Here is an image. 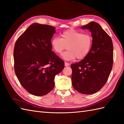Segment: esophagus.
Segmentation results:
<instances>
[{
	"label": "esophagus",
	"instance_id": "34e87169",
	"mask_svg": "<svg viewBox=\"0 0 124 124\" xmlns=\"http://www.w3.org/2000/svg\"><path fill=\"white\" fill-rule=\"evenodd\" d=\"M64 65H65V67H68V66H69V65H70V64L69 63H67V62H65Z\"/></svg>",
	"mask_w": 124,
	"mask_h": 124
}]
</instances>
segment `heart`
Segmentation results:
<instances>
[{
  "instance_id": "1",
  "label": "heart",
  "mask_w": 124,
  "mask_h": 124,
  "mask_svg": "<svg viewBox=\"0 0 124 124\" xmlns=\"http://www.w3.org/2000/svg\"><path fill=\"white\" fill-rule=\"evenodd\" d=\"M62 38L55 37L51 40L53 49L56 54H61L68 49L62 55L63 59L71 61L77 58L82 60L87 56L92 48L93 37L89 33H83L73 29L64 31Z\"/></svg>"
}]
</instances>
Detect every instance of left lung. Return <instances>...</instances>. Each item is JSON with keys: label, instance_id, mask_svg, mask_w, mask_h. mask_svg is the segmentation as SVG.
<instances>
[{"label": "left lung", "instance_id": "left-lung-1", "mask_svg": "<svg viewBox=\"0 0 124 124\" xmlns=\"http://www.w3.org/2000/svg\"><path fill=\"white\" fill-rule=\"evenodd\" d=\"M81 28L91 31L93 44L85 59L71 65V82L78 92L92 94L100 90L108 79L114 60L113 44L111 37L98 23L91 22Z\"/></svg>", "mask_w": 124, "mask_h": 124}]
</instances>
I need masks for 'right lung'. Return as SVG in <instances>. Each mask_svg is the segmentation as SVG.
<instances>
[{"instance_id": "right-lung-1", "label": "right lung", "mask_w": 124, "mask_h": 124, "mask_svg": "<svg viewBox=\"0 0 124 124\" xmlns=\"http://www.w3.org/2000/svg\"><path fill=\"white\" fill-rule=\"evenodd\" d=\"M55 28L33 23L18 38L14 48V70L22 87L36 96L48 94L54 87V78L64 62L52 51Z\"/></svg>"}]
</instances>
